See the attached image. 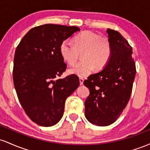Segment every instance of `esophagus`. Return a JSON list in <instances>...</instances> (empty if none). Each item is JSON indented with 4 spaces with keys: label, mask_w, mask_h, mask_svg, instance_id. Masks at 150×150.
I'll return each mask as SVG.
<instances>
[{
    "label": "esophagus",
    "mask_w": 150,
    "mask_h": 150,
    "mask_svg": "<svg viewBox=\"0 0 150 150\" xmlns=\"http://www.w3.org/2000/svg\"><path fill=\"white\" fill-rule=\"evenodd\" d=\"M83 82H84V79L82 78V77H80V85H83Z\"/></svg>",
    "instance_id": "esophagus-1"
}]
</instances>
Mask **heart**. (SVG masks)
I'll return each mask as SVG.
<instances>
[{
  "label": "heart",
  "mask_w": 150,
  "mask_h": 150,
  "mask_svg": "<svg viewBox=\"0 0 150 150\" xmlns=\"http://www.w3.org/2000/svg\"><path fill=\"white\" fill-rule=\"evenodd\" d=\"M73 44L68 41L62 42L60 53L63 59L70 65L77 61L82 53V61L69 69V73L79 77L89 75L95 68L100 70L106 66L111 56L109 40L101 37L92 31H84L73 38Z\"/></svg>",
  "instance_id": "1"
}]
</instances>
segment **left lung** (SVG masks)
Segmentation results:
<instances>
[{
  "label": "left lung",
  "mask_w": 150,
  "mask_h": 150,
  "mask_svg": "<svg viewBox=\"0 0 150 150\" xmlns=\"http://www.w3.org/2000/svg\"><path fill=\"white\" fill-rule=\"evenodd\" d=\"M111 56L104 68L89 75L84 85L89 89L85 102V117L92 124L114 123L128 104L136 74L132 47L119 32L107 29Z\"/></svg>",
  "instance_id": "8db88e82"
}]
</instances>
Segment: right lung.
<instances>
[{"instance_id":"add662e5","label":"right lung","mask_w":150,"mask_h":150,"mask_svg":"<svg viewBox=\"0 0 150 150\" xmlns=\"http://www.w3.org/2000/svg\"><path fill=\"white\" fill-rule=\"evenodd\" d=\"M80 30L75 26H38L31 29L17 46L15 88L26 114L37 125L56 124L63 115L66 99L80 85L75 75L54 80L66 70L60 53L62 42Z\"/></svg>"}]
</instances>
